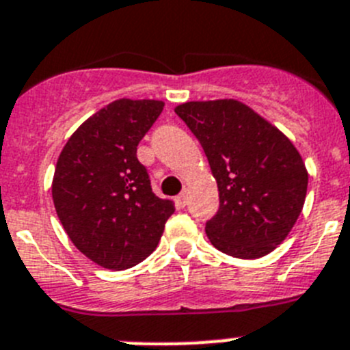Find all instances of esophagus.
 I'll use <instances>...</instances> for the list:
<instances>
[{
	"mask_svg": "<svg viewBox=\"0 0 350 350\" xmlns=\"http://www.w3.org/2000/svg\"><path fill=\"white\" fill-rule=\"evenodd\" d=\"M187 202H188V193L187 191H181V193L176 197V204H178L179 207H185L187 206Z\"/></svg>",
	"mask_w": 350,
	"mask_h": 350,
	"instance_id": "esophagus-1",
	"label": "esophagus"
}]
</instances>
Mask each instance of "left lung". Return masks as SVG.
<instances>
[{"instance_id": "1", "label": "left lung", "mask_w": 350, "mask_h": 350, "mask_svg": "<svg viewBox=\"0 0 350 350\" xmlns=\"http://www.w3.org/2000/svg\"><path fill=\"white\" fill-rule=\"evenodd\" d=\"M200 141L219 193L206 223L221 253L254 260L272 253L297 223L308 172L284 132L237 99L190 100L174 108Z\"/></svg>"}]
</instances>
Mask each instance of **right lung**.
Returning a JSON list of instances; mask_svg holds the SVG:
<instances>
[{
    "label": "right lung",
    "mask_w": 350,
    "mask_h": 350,
    "mask_svg": "<svg viewBox=\"0 0 350 350\" xmlns=\"http://www.w3.org/2000/svg\"><path fill=\"white\" fill-rule=\"evenodd\" d=\"M162 100L116 99L71 134L57 159L52 198L77 250L103 269L125 270L155 251L174 202L160 198L137 144Z\"/></svg>",
    "instance_id": "right-lung-1"
}]
</instances>
